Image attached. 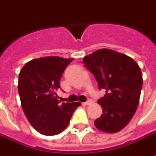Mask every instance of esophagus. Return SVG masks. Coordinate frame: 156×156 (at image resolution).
I'll list each match as a JSON object with an SVG mask.
<instances>
[{
  "mask_svg": "<svg viewBox=\"0 0 156 156\" xmlns=\"http://www.w3.org/2000/svg\"><path fill=\"white\" fill-rule=\"evenodd\" d=\"M91 103H92V101H91V100H90V99H88V100H87V101H86V102H85V103H84V105H90V104H91Z\"/></svg>",
  "mask_w": 156,
  "mask_h": 156,
  "instance_id": "34e87169",
  "label": "esophagus"
}]
</instances>
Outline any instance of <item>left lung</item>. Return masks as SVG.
<instances>
[{
	"label": "left lung",
	"instance_id": "obj_1",
	"mask_svg": "<svg viewBox=\"0 0 156 156\" xmlns=\"http://www.w3.org/2000/svg\"><path fill=\"white\" fill-rule=\"evenodd\" d=\"M84 66L94 75L98 88L105 90L98 100L103 114L94 122L101 131L115 133L129 122L139 105L142 87L141 69L123 53L100 49L83 58Z\"/></svg>",
	"mask_w": 156,
	"mask_h": 156
}]
</instances>
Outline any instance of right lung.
<instances>
[{
    "instance_id": "1",
    "label": "right lung",
    "mask_w": 156,
    "mask_h": 156,
    "mask_svg": "<svg viewBox=\"0 0 156 156\" xmlns=\"http://www.w3.org/2000/svg\"><path fill=\"white\" fill-rule=\"evenodd\" d=\"M73 58L51 56L32 59L20 70L18 90L25 115L38 132L54 136L69 124L81 103H59L56 91L65 69Z\"/></svg>"
}]
</instances>
